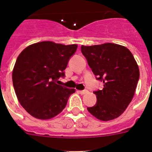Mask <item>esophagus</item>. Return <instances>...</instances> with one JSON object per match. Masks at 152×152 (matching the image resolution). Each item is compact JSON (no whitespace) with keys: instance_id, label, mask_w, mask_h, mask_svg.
Segmentation results:
<instances>
[{"instance_id":"esophagus-1","label":"esophagus","mask_w":152,"mask_h":152,"mask_svg":"<svg viewBox=\"0 0 152 152\" xmlns=\"http://www.w3.org/2000/svg\"><path fill=\"white\" fill-rule=\"evenodd\" d=\"M78 93H79V94H85L88 93V90H83V91H78Z\"/></svg>"}]
</instances>
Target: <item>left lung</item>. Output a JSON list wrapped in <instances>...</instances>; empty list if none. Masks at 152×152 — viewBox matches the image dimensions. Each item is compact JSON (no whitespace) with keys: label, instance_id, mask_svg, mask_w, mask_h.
Masks as SVG:
<instances>
[{"label":"left lung","instance_id":"left-lung-1","mask_svg":"<svg viewBox=\"0 0 152 152\" xmlns=\"http://www.w3.org/2000/svg\"><path fill=\"white\" fill-rule=\"evenodd\" d=\"M81 52L96 80L103 83V90L94 91L96 103L88 110L103 121L116 119L132 101L139 81L133 56L127 48L114 43L81 45Z\"/></svg>","mask_w":152,"mask_h":152}]
</instances>
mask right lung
Masks as SVG:
<instances>
[{"label":"right lung","mask_w":152,"mask_h":152,"mask_svg":"<svg viewBox=\"0 0 152 152\" xmlns=\"http://www.w3.org/2000/svg\"><path fill=\"white\" fill-rule=\"evenodd\" d=\"M77 45L40 42L29 45L17 57L13 85L19 102L31 116L49 119L63 110L75 89L57 84Z\"/></svg>","instance_id":"1"}]
</instances>
